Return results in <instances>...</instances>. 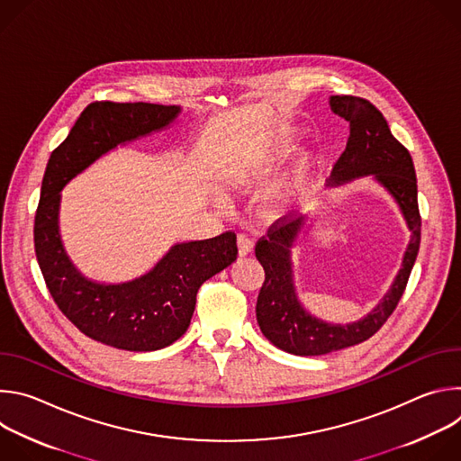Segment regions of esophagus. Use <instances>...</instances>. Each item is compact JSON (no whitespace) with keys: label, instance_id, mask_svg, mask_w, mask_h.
I'll list each match as a JSON object with an SVG mask.
<instances>
[{"label":"esophagus","instance_id":"obj_1","mask_svg":"<svg viewBox=\"0 0 461 461\" xmlns=\"http://www.w3.org/2000/svg\"><path fill=\"white\" fill-rule=\"evenodd\" d=\"M237 246H239V255H240V257L249 255V253L253 251V242H251V239H249L248 235H244V233H240V235L237 237Z\"/></svg>","mask_w":461,"mask_h":461}]
</instances>
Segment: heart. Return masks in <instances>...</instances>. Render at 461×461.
<instances>
[{"label":"heart","mask_w":461,"mask_h":461,"mask_svg":"<svg viewBox=\"0 0 461 461\" xmlns=\"http://www.w3.org/2000/svg\"><path fill=\"white\" fill-rule=\"evenodd\" d=\"M288 151H290V148L285 146V148L281 149V155H286ZM306 175H308V162H304V164L301 166V169H299V175H297V187H303V184H304V180H306Z\"/></svg>","instance_id":"1"}]
</instances>
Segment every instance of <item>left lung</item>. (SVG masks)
Here are the masks:
<instances>
[{
  "label": "left lung",
  "mask_w": 461,
  "mask_h": 461,
  "mask_svg": "<svg viewBox=\"0 0 461 461\" xmlns=\"http://www.w3.org/2000/svg\"><path fill=\"white\" fill-rule=\"evenodd\" d=\"M330 107L350 123L347 148L334 164L330 182L336 185L374 175L400 204L412 235L403 267L383 301L361 321L328 324L312 317L301 306L294 286L290 249L304 224V217L288 222L279 219L268 228V235L260 237L255 246V257L265 268V283L255 308L257 322L270 343L295 356H322L370 339L396 310L421 240L418 182L409 149L393 139L384 116L368 100L338 95L330 98Z\"/></svg>",
  "instance_id": "8db88e82"
}]
</instances>
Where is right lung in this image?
Wrapping results in <instances>:
<instances>
[{
    "label": "right lung",
    "instance_id": "right-lung-1",
    "mask_svg": "<svg viewBox=\"0 0 461 461\" xmlns=\"http://www.w3.org/2000/svg\"><path fill=\"white\" fill-rule=\"evenodd\" d=\"M180 107L158 104H89L45 167L34 217V249L45 285L87 338L129 352L169 347L187 330L196 292L237 258V235L175 244L146 276L100 285L86 279L65 253L58 231L59 191L98 157L171 123Z\"/></svg>",
    "mask_w": 461,
    "mask_h": 461
}]
</instances>
